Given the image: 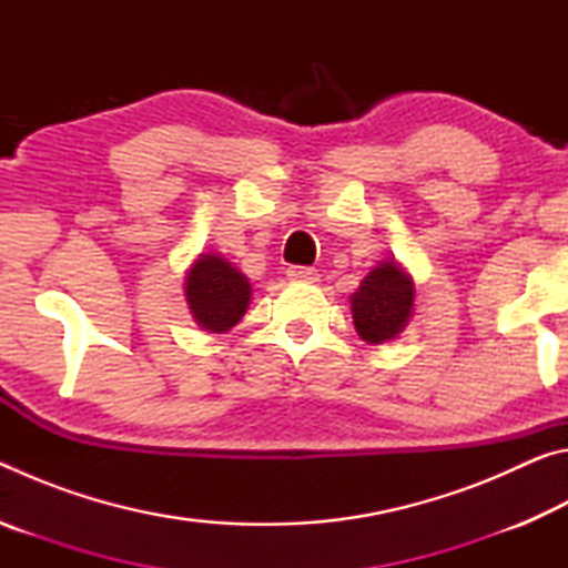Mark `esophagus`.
<instances>
[{
  "label": "esophagus",
  "instance_id": "esophagus-1",
  "mask_svg": "<svg viewBox=\"0 0 568 568\" xmlns=\"http://www.w3.org/2000/svg\"><path fill=\"white\" fill-rule=\"evenodd\" d=\"M287 281H293V283H315V281H318V273H315L313 267L293 265V267H287Z\"/></svg>",
  "mask_w": 568,
  "mask_h": 568
}]
</instances>
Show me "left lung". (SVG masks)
<instances>
[{
    "label": "left lung",
    "instance_id": "8db88e82",
    "mask_svg": "<svg viewBox=\"0 0 568 568\" xmlns=\"http://www.w3.org/2000/svg\"><path fill=\"white\" fill-rule=\"evenodd\" d=\"M413 305H416V283L410 273L396 257L381 261L351 295L355 333L371 345L396 341L406 331Z\"/></svg>",
    "mask_w": 568,
    "mask_h": 568
}]
</instances>
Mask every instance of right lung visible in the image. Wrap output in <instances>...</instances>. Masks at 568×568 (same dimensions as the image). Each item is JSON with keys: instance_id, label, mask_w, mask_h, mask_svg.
<instances>
[{"instance_id": "obj_1", "label": "right lung", "mask_w": 568, "mask_h": 568, "mask_svg": "<svg viewBox=\"0 0 568 568\" xmlns=\"http://www.w3.org/2000/svg\"><path fill=\"white\" fill-rule=\"evenodd\" d=\"M185 301L200 328L227 333L247 313L253 285L223 255L200 253L185 273Z\"/></svg>"}]
</instances>
